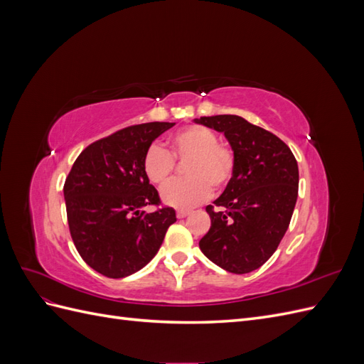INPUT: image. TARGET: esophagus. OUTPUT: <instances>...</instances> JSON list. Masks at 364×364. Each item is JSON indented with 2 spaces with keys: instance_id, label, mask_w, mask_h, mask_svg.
<instances>
[{
  "instance_id": "esophagus-1",
  "label": "esophagus",
  "mask_w": 364,
  "mask_h": 364,
  "mask_svg": "<svg viewBox=\"0 0 364 364\" xmlns=\"http://www.w3.org/2000/svg\"><path fill=\"white\" fill-rule=\"evenodd\" d=\"M188 214H190L188 209H179V211L176 213V215H178V218H185Z\"/></svg>"
}]
</instances>
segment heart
<instances>
[{
  "label": "heart",
  "instance_id": "obj_1",
  "mask_svg": "<svg viewBox=\"0 0 364 364\" xmlns=\"http://www.w3.org/2000/svg\"><path fill=\"white\" fill-rule=\"evenodd\" d=\"M176 161L185 164L183 181H176L162 191V200L174 208L188 209L205 202L211 191H222L235 173V153L218 142L217 135L205 126H188L170 138V151L151 144L142 156V171L150 183L167 185L176 170Z\"/></svg>",
  "mask_w": 364,
  "mask_h": 364
}]
</instances>
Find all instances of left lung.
Masks as SVG:
<instances>
[{
  "label": "left lung",
  "instance_id": "obj_1",
  "mask_svg": "<svg viewBox=\"0 0 364 364\" xmlns=\"http://www.w3.org/2000/svg\"><path fill=\"white\" fill-rule=\"evenodd\" d=\"M194 121L225 134L235 153L232 181L206 206L211 228L199 241L200 250L226 272L257 270L289 229L299 188L296 158L277 135L238 115Z\"/></svg>",
  "mask_w": 364,
  "mask_h": 364
}]
</instances>
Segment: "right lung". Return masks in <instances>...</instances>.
Wrapping results in <instances>:
<instances>
[{"instance_id": "1", "label": "right lung", "mask_w": 364, "mask_h": 364, "mask_svg": "<svg viewBox=\"0 0 364 364\" xmlns=\"http://www.w3.org/2000/svg\"><path fill=\"white\" fill-rule=\"evenodd\" d=\"M174 123L121 129L87 146L63 185L71 238L87 266L107 278H126L156 255L176 211L142 171V156Z\"/></svg>"}]
</instances>
